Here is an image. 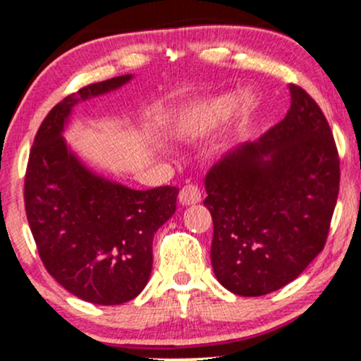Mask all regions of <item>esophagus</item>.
<instances>
[{
  "mask_svg": "<svg viewBox=\"0 0 361 361\" xmlns=\"http://www.w3.org/2000/svg\"><path fill=\"white\" fill-rule=\"evenodd\" d=\"M200 188L197 185H187V187L181 188L178 200L181 205H195L200 202Z\"/></svg>",
  "mask_w": 361,
  "mask_h": 361,
  "instance_id": "obj_1",
  "label": "esophagus"
}]
</instances>
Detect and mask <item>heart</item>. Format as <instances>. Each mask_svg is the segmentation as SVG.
Here are the masks:
<instances>
[{"mask_svg":"<svg viewBox=\"0 0 361 361\" xmlns=\"http://www.w3.org/2000/svg\"><path fill=\"white\" fill-rule=\"evenodd\" d=\"M259 109V99L250 90L235 94H221L192 106L183 114L176 126V135L181 140H199L216 132L217 128L228 123L240 111L241 123H247Z\"/></svg>","mask_w":361,"mask_h":361,"instance_id":"obj_1","label":"heart"}]
</instances>
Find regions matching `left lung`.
<instances>
[{
  "mask_svg": "<svg viewBox=\"0 0 361 361\" xmlns=\"http://www.w3.org/2000/svg\"><path fill=\"white\" fill-rule=\"evenodd\" d=\"M283 121L226 152L205 174L217 281L262 296L295 281L322 252L339 193V157L326 116L296 85Z\"/></svg>",
  "mask_w": 361,
  "mask_h": 361,
  "instance_id": "obj_1",
  "label": "left lung"
}]
</instances>
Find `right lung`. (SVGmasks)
<instances>
[{
	"mask_svg": "<svg viewBox=\"0 0 361 361\" xmlns=\"http://www.w3.org/2000/svg\"><path fill=\"white\" fill-rule=\"evenodd\" d=\"M133 75L87 85L42 121L25 174V211L42 264L84 302L133 300L152 272V240L176 211V187L133 190L89 168L63 137L73 108Z\"/></svg>",
	"mask_w": 361,
	"mask_h": 361,
	"instance_id": "add662e5",
	"label": "right lung"
}]
</instances>
